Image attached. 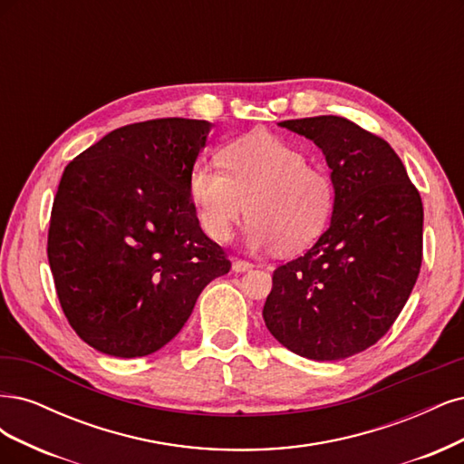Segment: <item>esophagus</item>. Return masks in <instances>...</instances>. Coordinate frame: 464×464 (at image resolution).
Returning <instances> with one entry per match:
<instances>
[{"instance_id":"esophagus-1","label":"esophagus","mask_w":464,"mask_h":464,"mask_svg":"<svg viewBox=\"0 0 464 464\" xmlns=\"http://www.w3.org/2000/svg\"><path fill=\"white\" fill-rule=\"evenodd\" d=\"M252 267H254V264H250V262H246V260H235V262H233V272H237V274L248 272V270H252Z\"/></svg>"}]
</instances>
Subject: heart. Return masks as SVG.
Segmentation results:
<instances>
[{
    "instance_id": "1",
    "label": "heart",
    "mask_w": 464,
    "mask_h": 464,
    "mask_svg": "<svg viewBox=\"0 0 464 464\" xmlns=\"http://www.w3.org/2000/svg\"><path fill=\"white\" fill-rule=\"evenodd\" d=\"M221 169L198 163L188 194L206 235L227 241L248 214L252 248L293 254L310 246L330 226L335 190L330 175L308 166L301 150L266 130L221 148Z\"/></svg>"
}]
</instances>
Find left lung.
Here are the masks:
<instances>
[{
  "mask_svg": "<svg viewBox=\"0 0 464 464\" xmlns=\"http://www.w3.org/2000/svg\"><path fill=\"white\" fill-rule=\"evenodd\" d=\"M277 125L320 148L335 208L318 243L274 272L262 316L289 351L341 361L380 341L407 304L422 264V200L393 148L349 119Z\"/></svg>",
  "mask_w": 464,
  "mask_h": 464,
  "instance_id": "obj_1",
  "label": "left lung"
}]
</instances>
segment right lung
<instances>
[{"label":"right lung","instance_id":"1","mask_svg":"<svg viewBox=\"0 0 464 464\" xmlns=\"http://www.w3.org/2000/svg\"><path fill=\"white\" fill-rule=\"evenodd\" d=\"M210 129L179 117L127 125L63 171L48 260L71 327L103 354L160 351L183 330L208 283L229 272L188 194Z\"/></svg>","mask_w":464,"mask_h":464}]
</instances>
